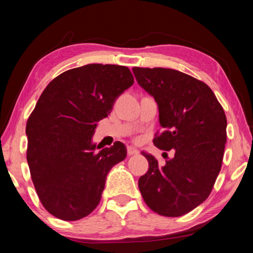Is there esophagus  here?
Wrapping results in <instances>:
<instances>
[{
  "mask_svg": "<svg viewBox=\"0 0 253 253\" xmlns=\"http://www.w3.org/2000/svg\"><path fill=\"white\" fill-rule=\"evenodd\" d=\"M139 153V151L137 148H135V147H132V146H128L127 147V154L129 156H131V155H137V154Z\"/></svg>",
  "mask_w": 253,
  "mask_h": 253,
  "instance_id": "obj_1",
  "label": "esophagus"
}]
</instances>
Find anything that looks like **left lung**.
Returning a JSON list of instances; mask_svg holds the SVG:
<instances>
[{"label": "left lung", "mask_w": 253, "mask_h": 253, "mask_svg": "<svg viewBox=\"0 0 253 253\" xmlns=\"http://www.w3.org/2000/svg\"><path fill=\"white\" fill-rule=\"evenodd\" d=\"M137 83L158 106L164 131L154 138L160 149H174L164 166L151 154L138 187L147 207L164 216H181L202 204L221 170L226 117L211 88L174 69L132 68Z\"/></svg>", "instance_id": "left-lung-1"}]
</instances>
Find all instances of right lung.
<instances>
[{
	"label": "right lung",
	"mask_w": 253,
	"mask_h": 253,
	"mask_svg": "<svg viewBox=\"0 0 253 253\" xmlns=\"http://www.w3.org/2000/svg\"><path fill=\"white\" fill-rule=\"evenodd\" d=\"M132 84L127 67L91 63L59 75L38 100L25 130L27 160L41 203L58 219L77 221L90 214L109 170L125 160L123 143L100 149L92 136L97 122Z\"/></svg>",
	"instance_id": "right-lung-1"
}]
</instances>
